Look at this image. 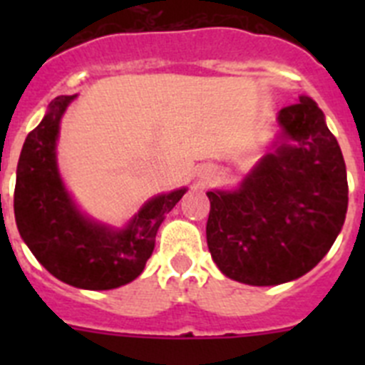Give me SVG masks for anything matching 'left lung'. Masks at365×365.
Wrapping results in <instances>:
<instances>
[{"instance_id":"obj_1","label":"left lung","mask_w":365,"mask_h":365,"mask_svg":"<svg viewBox=\"0 0 365 365\" xmlns=\"http://www.w3.org/2000/svg\"><path fill=\"white\" fill-rule=\"evenodd\" d=\"M282 140L237 190L206 192V241L225 276L279 285L314 269L340 234L347 173L338 140L309 96L279 111Z\"/></svg>"}]
</instances>
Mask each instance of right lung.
Listing matches in <instances>:
<instances>
[{
  "label": "right lung",
  "instance_id": "1",
  "mask_svg": "<svg viewBox=\"0 0 365 365\" xmlns=\"http://www.w3.org/2000/svg\"><path fill=\"white\" fill-rule=\"evenodd\" d=\"M74 96H58L27 135L16 172L14 215L21 240L54 278L87 291H109L133 282L155 248L164 215L186 193L150 199L122 230L80 214L56 164L60 120Z\"/></svg>",
  "mask_w": 365,
  "mask_h": 365
}]
</instances>
